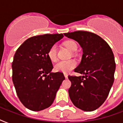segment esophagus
I'll return each mask as SVG.
<instances>
[{
  "label": "esophagus",
  "instance_id": "34e87169",
  "mask_svg": "<svg viewBox=\"0 0 123 123\" xmlns=\"http://www.w3.org/2000/svg\"><path fill=\"white\" fill-rule=\"evenodd\" d=\"M64 77H65L66 79H68V74H66V73H64Z\"/></svg>",
  "mask_w": 123,
  "mask_h": 123
}]
</instances>
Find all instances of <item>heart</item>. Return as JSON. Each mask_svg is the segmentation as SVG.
<instances>
[{"mask_svg": "<svg viewBox=\"0 0 123 123\" xmlns=\"http://www.w3.org/2000/svg\"><path fill=\"white\" fill-rule=\"evenodd\" d=\"M64 45L71 52H75L77 49V43L71 40L66 41L64 43ZM47 55L52 62H55L57 60V47L56 44H53L50 46L47 52ZM76 66L77 62L74 60L62 61L56 64L54 67V69L58 72L67 73L74 69Z\"/></svg>", "mask_w": 123, "mask_h": 123, "instance_id": "heart-1", "label": "heart"}]
</instances>
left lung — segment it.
I'll return each instance as SVG.
<instances>
[{
  "label": "left lung",
  "mask_w": 123,
  "mask_h": 123,
  "mask_svg": "<svg viewBox=\"0 0 123 123\" xmlns=\"http://www.w3.org/2000/svg\"><path fill=\"white\" fill-rule=\"evenodd\" d=\"M64 35L77 41L83 50L80 63L75 69L83 76H68L71 82L69 98L82 111H95L107 99L114 81L112 50L105 40L90 32L75 31Z\"/></svg>",
  "instance_id": "8db88e82"
}]
</instances>
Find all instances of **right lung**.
I'll use <instances>...</instances> for the list:
<instances>
[{
	"mask_svg": "<svg viewBox=\"0 0 123 123\" xmlns=\"http://www.w3.org/2000/svg\"><path fill=\"white\" fill-rule=\"evenodd\" d=\"M63 37L62 34H55L30 37L14 54L12 82L18 98L29 110L50 107L65 79L61 72H52L53 65L47 55L50 46Z\"/></svg>",
	"mask_w": 123,
	"mask_h": 123,
	"instance_id": "right-lung-1",
	"label": "right lung"
}]
</instances>
